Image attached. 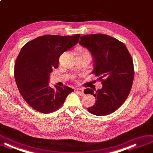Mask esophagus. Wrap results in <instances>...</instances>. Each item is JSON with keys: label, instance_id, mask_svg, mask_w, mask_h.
I'll use <instances>...</instances> for the list:
<instances>
[{"label": "esophagus", "instance_id": "esophagus-1", "mask_svg": "<svg viewBox=\"0 0 153 153\" xmlns=\"http://www.w3.org/2000/svg\"><path fill=\"white\" fill-rule=\"evenodd\" d=\"M76 92L77 94H78L79 95H80V96H83V95H84L83 89L81 88H77L76 89Z\"/></svg>", "mask_w": 153, "mask_h": 153}]
</instances>
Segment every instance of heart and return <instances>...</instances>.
<instances>
[{"label":"heart","mask_w":153,"mask_h":153,"mask_svg":"<svg viewBox=\"0 0 153 153\" xmlns=\"http://www.w3.org/2000/svg\"><path fill=\"white\" fill-rule=\"evenodd\" d=\"M78 56H82V57H87L89 59H91V54L88 50L87 49H80L79 50L78 52Z\"/></svg>","instance_id":"b5f03b06"}]
</instances>
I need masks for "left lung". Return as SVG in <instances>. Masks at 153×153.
Segmentation results:
<instances>
[{
	"label": "left lung",
	"instance_id": "8db88e82",
	"mask_svg": "<svg viewBox=\"0 0 153 153\" xmlns=\"http://www.w3.org/2000/svg\"><path fill=\"white\" fill-rule=\"evenodd\" d=\"M79 44L90 51L94 61L92 73L102 84V88L96 91L84 90L96 99L87 109L97 116L112 113L125 102L132 85L134 68L129 52L122 42L101 33L82 36Z\"/></svg>",
	"mask_w": 153,
	"mask_h": 153
}]
</instances>
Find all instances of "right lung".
<instances>
[{
	"instance_id": "obj_1",
	"label": "right lung",
	"mask_w": 153,
	"mask_h": 153,
	"mask_svg": "<svg viewBox=\"0 0 153 153\" xmlns=\"http://www.w3.org/2000/svg\"><path fill=\"white\" fill-rule=\"evenodd\" d=\"M80 34L73 36L44 35L26 44L14 65V78L18 90L30 106L37 111L50 113L58 109L71 88L49 86L50 73L59 66L60 56L75 46Z\"/></svg>"
}]
</instances>
